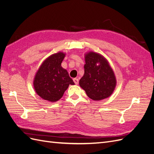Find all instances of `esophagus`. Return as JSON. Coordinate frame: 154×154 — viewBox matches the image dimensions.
I'll use <instances>...</instances> for the list:
<instances>
[{"label": "esophagus", "mask_w": 154, "mask_h": 154, "mask_svg": "<svg viewBox=\"0 0 154 154\" xmlns=\"http://www.w3.org/2000/svg\"><path fill=\"white\" fill-rule=\"evenodd\" d=\"M73 81H74V83H75L76 85H78V82H79V80H78V78H74V79H73Z\"/></svg>", "instance_id": "1"}]
</instances>
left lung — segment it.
Returning <instances> with one entry per match:
<instances>
[{
  "instance_id": "obj_1",
  "label": "left lung",
  "mask_w": 154,
  "mask_h": 154,
  "mask_svg": "<svg viewBox=\"0 0 154 154\" xmlns=\"http://www.w3.org/2000/svg\"><path fill=\"white\" fill-rule=\"evenodd\" d=\"M84 74L79 84L88 97L99 101L112 94L116 79L107 60L99 53L88 52L85 54Z\"/></svg>"
}]
</instances>
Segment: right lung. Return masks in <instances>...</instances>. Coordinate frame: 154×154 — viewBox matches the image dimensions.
<instances>
[{
    "label": "right lung",
    "mask_w": 154,
    "mask_h": 154,
    "mask_svg": "<svg viewBox=\"0 0 154 154\" xmlns=\"http://www.w3.org/2000/svg\"><path fill=\"white\" fill-rule=\"evenodd\" d=\"M65 56L63 52L49 56L42 63L34 78L36 94L52 103L61 98L69 85H74L67 70L61 66Z\"/></svg>",
    "instance_id": "obj_1"
}]
</instances>
